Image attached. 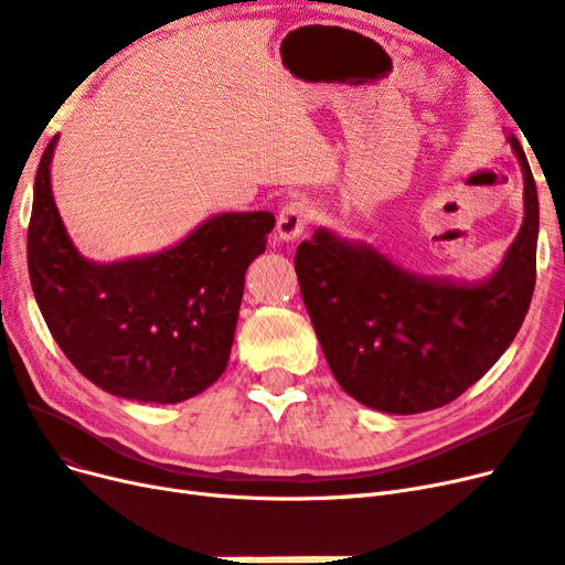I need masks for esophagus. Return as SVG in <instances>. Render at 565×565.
Here are the masks:
<instances>
[{
  "label": "esophagus",
  "mask_w": 565,
  "mask_h": 565,
  "mask_svg": "<svg viewBox=\"0 0 565 565\" xmlns=\"http://www.w3.org/2000/svg\"><path fill=\"white\" fill-rule=\"evenodd\" d=\"M309 221H312V206L300 202V199L288 202L277 215V239L284 244L296 242L309 225Z\"/></svg>",
  "instance_id": "esophagus-1"
}]
</instances>
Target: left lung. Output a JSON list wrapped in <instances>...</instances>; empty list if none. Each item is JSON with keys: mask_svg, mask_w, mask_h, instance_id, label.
I'll return each mask as SVG.
<instances>
[{"mask_svg": "<svg viewBox=\"0 0 565 565\" xmlns=\"http://www.w3.org/2000/svg\"><path fill=\"white\" fill-rule=\"evenodd\" d=\"M507 140L523 173V225L488 279L415 275L329 227L298 246L300 294L323 356L359 404L394 415L441 408L516 338L535 288L540 204L521 142Z\"/></svg>", "mask_w": 565, "mask_h": 565, "instance_id": "8db88e82", "label": "left lung"}]
</instances>
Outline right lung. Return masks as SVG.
Wrapping results in <instances>:
<instances>
[{
  "instance_id": "obj_1",
  "label": "right lung",
  "mask_w": 565,
  "mask_h": 565,
  "mask_svg": "<svg viewBox=\"0 0 565 565\" xmlns=\"http://www.w3.org/2000/svg\"><path fill=\"white\" fill-rule=\"evenodd\" d=\"M58 136L42 154L28 227L34 300L53 340L100 390L180 404L227 369L248 265L275 227L267 211L217 213L150 256L94 263L72 244L51 190Z\"/></svg>"
}]
</instances>
